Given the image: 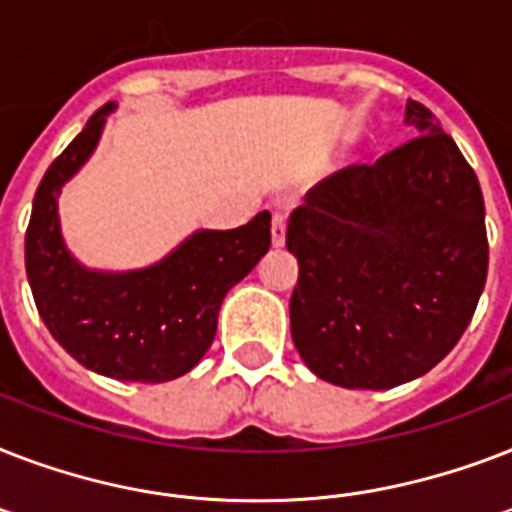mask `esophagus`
I'll return each instance as SVG.
<instances>
[{
    "label": "esophagus",
    "instance_id": "esophagus-1",
    "mask_svg": "<svg viewBox=\"0 0 512 512\" xmlns=\"http://www.w3.org/2000/svg\"><path fill=\"white\" fill-rule=\"evenodd\" d=\"M271 241L273 247H284V241H287V215H284V212H276V215H273Z\"/></svg>",
    "mask_w": 512,
    "mask_h": 512
}]
</instances>
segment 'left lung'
Here are the masks:
<instances>
[{"label":"left lung","mask_w":512,"mask_h":512,"mask_svg":"<svg viewBox=\"0 0 512 512\" xmlns=\"http://www.w3.org/2000/svg\"><path fill=\"white\" fill-rule=\"evenodd\" d=\"M417 138L374 164H350L289 215L300 276L292 340L313 374L388 390L430 372L476 313L489 268L481 185L417 100Z\"/></svg>","instance_id":"left-lung-1"}]
</instances>
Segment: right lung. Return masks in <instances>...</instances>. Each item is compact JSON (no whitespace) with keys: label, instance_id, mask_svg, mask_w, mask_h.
<instances>
[{"label":"right lung","instance_id":"obj_1","mask_svg":"<svg viewBox=\"0 0 512 512\" xmlns=\"http://www.w3.org/2000/svg\"><path fill=\"white\" fill-rule=\"evenodd\" d=\"M111 103L98 108L36 188L26 273L50 335L92 372L167 382L199 364L215 340L225 292L271 247V212L233 231H199L162 263L132 273L84 271L63 247L60 185L92 154Z\"/></svg>","mask_w":512,"mask_h":512}]
</instances>
